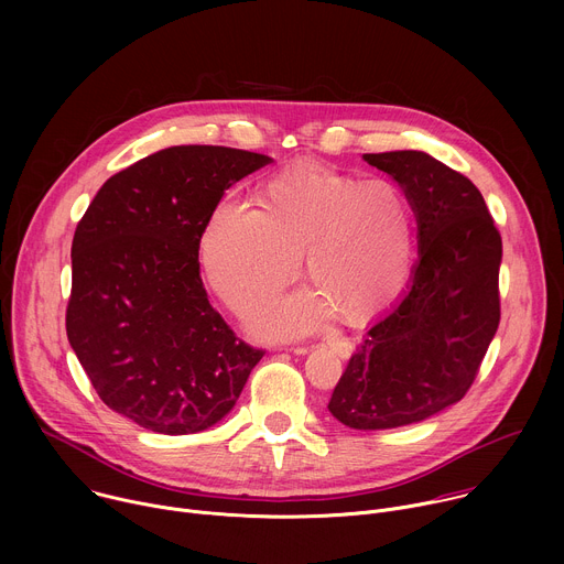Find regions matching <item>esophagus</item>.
Instances as JSON below:
<instances>
[{
    "label": "esophagus",
    "mask_w": 564,
    "mask_h": 564,
    "mask_svg": "<svg viewBox=\"0 0 564 564\" xmlns=\"http://www.w3.org/2000/svg\"><path fill=\"white\" fill-rule=\"evenodd\" d=\"M328 346L339 355V357H344V359H348L350 355H352V350H355V344H352V339H348V337H337V339H328ZM294 352H307V348L305 346H299V348H294Z\"/></svg>",
    "instance_id": "34e87169"
}]
</instances>
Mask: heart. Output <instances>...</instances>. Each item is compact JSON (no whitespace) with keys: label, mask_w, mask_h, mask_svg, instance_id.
Instances as JSON below:
<instances>
[{"label":"heart","mask_w":564,"mask_h":564,"mask_svg":"<svg viewBox=\"0 0 564 564\" xmlns=\"http://www.w3.org/2000/svg\"><path fill=\"white\" fill-rule=\"evenodd\" d=\"M301 250L314 290L263 310L254 318L261 337L303 335L330 305L361 318L388 303L411 268V200L392 181L301 163L270 178L263 207L218 203L200 243L205 274L236 314L274 299L296 276Z\"/></svg>","instance_id":"b5f03b06"}]
</instances>
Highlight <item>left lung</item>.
Listing matches in <instances>:
<instances>
[{
  "mask_svg": "<svg viewBox=\"0 0 564 564\" xmlns=\"http://www.w3.org/2000/svg\"><path fill=\"white\" fill-rule=\"evenodd\" d=\"M364 160L404 187L420 261L357 346L328 409L348 429L383 431L433 417L473 386L500 324L502 236L479 189L429 153Z\"/></svg>",
  "mask_w": 564,
  "mask_h": 564,
  "instance_id": "left-lung-1",
  "label": "left lung"
}]
</instances>
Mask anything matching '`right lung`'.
Returning <instances> with one entry per match:
<instances>
[{
  "instance_id": "obj_1",
  "label": "right lung",
  "mask_w": 564,
  "mask_h": 564,
  "mask_svg": "<svg viewBox=\"0 0 564 564\" xmlns=\"http://www.w3.org/2000/svg\"><path fill=\"white\" fill-rule=\"evenodd\" d=\"M270 163L231 147H170L111 176L75 227L68 344L105 404L142 429L214 426L265 355L209 305L198 250L225 189Z\"/></svg>"
}]
</instances>
